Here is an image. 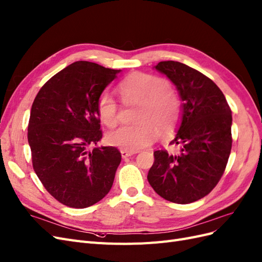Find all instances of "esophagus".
Returning a JSON list of instances; mask_svg holds the SVG:
<instances>
[{
  "label": "esophagus",
  "mask_w": 262,
  "mask_h": 262,
  "mask_svg": "<svg viewBox=\"0 0 262 262\" xmlns=\"http://www.w3.org/2000/svg\"><path fill=\"white\" fill-rule=\"evenodd\" d=\"M121 154H122V157L124 159H126V158H128V157H130V156H133V155H135L136 152L135 151H127V150H121Z\"/></svg>",
  "instance_id": "esophagus-1"
}]
</instances>
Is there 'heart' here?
Listing matches in <instances>:
<instances>
[{
    "mask_svg": "<svg viewBox=\"0 0 262 262\" xmlns=\"http://www.w3.org/2000/svg\"><path fill=\"white\" fill-rule=\"evenodd\" d=\"M124 102L139 103L138 125L121 126L107 134L108 144L127 151H137L150 146L159 136L158 124L168 130L180 115V100L174 90L160 78L144 72H135L118 85ZM96 112L101 122L108 127L117 122L118 106L113 94L103 91L96 101Z\"/></svg>",
    "mask_w": 262,
    "mask_h": 262,
    "instance_id": "heart-1",
    "label": "heart"
}]
</instances>
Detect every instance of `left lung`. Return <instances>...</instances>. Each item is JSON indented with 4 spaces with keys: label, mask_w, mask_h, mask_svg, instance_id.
<instances>
[{
    "label": "left lung",
    "mask_w": 262,
    "mask_h": 262,
    "mask_svg": "<svg viewBox=\"0 0 262 262\" xmlns=\"http://www.w3.org/2000/svg\"><path fill=\"white\" fill-rule=\"evenodd\" d=\"M155 68L176 85L182 101L181 123L170 143L180 151H155L147 179L164 200L192 203L207 195L225 171L233 143L231 111L220 88L203 73L171 60Z\"/></svg>",
    "instance_id": "8db88e82"
}]
</instances>
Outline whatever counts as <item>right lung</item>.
Wrapping results in <instances>:
<instances>
[{
  "label": "right lung",
  "mask_w": 262,
  "mask_h": 262,
  "mask_svg": "<svg viewBox=\"0 0 262 262\" xmlns=\"http://www.w3.org/2000/svg\"><path fill=\"white\" fill-rule=\"evenodd\" d=\"M119 71L76 61L49 79L34 100L27 134L33 168L63 205L91 206L113 185L121 152L90 147L102 138L96 101Z\"/></svg>",
  "instance_id": "1"
}]
</instances>
